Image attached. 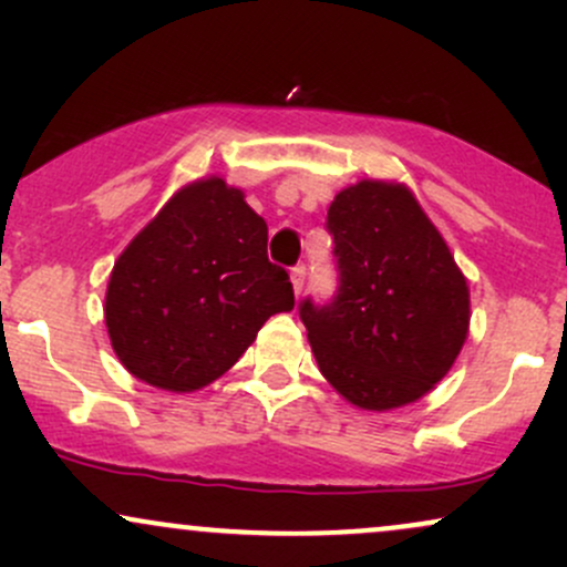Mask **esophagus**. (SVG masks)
<instances>
[{
	"mask_svg": "<svg viewBox=\"0 0 567 567\" xmlns=\"http://www.w3.org/2000/svg\"><path fill=\"white\" fill-rule=\"evenodd\" d=\"M290 282H292V292H296V296H301L303 285H306V269H303V266H296V269L290 271Z\"/></svg>",
	"mask_w": 567,
	"mask_h": 567,
	"instance_id": "1",
	"label": "esophagus"
}]
</instances>
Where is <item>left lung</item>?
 I'll list each match as a JSON object with an SVG mask.
<instances>
[{"instance_id":"1","label":"left lung","mask_w":567,"mask_h":567,"mask_svg":"<svg viewBox=\"0 0 567 567\" xmlns=\"http://www.w3.org/2000/svg\"><path fill=\"white\" fill-rule=\"evenodd\" d=\"M341 285L333 303L306 298L311 351L343 400L394 410L447 375L470 336V285L405 184L362 178L328 210Z\"/></svg>"}]
</instances>
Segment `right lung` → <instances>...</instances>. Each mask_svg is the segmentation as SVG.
Wrapping results in <instances>:
<instances>
[{
    "instance_id": "1",
    "label": "right lung",
    "mask_w": 567,
    "mask_h": 567,
    "mask_svg": "<svg viewBox=\"0 0 567 567\" xmlns=\"http://www.w3.org/2000/svg\"><path fill=\"white\" fill-rule=\"evenodd\" d=\"M266 239L243 188L220 175L181 186L109 277L103 315L127 373L175 394L220 379L271 315L296 306Z\"/></svg>"
}]
</instances>
